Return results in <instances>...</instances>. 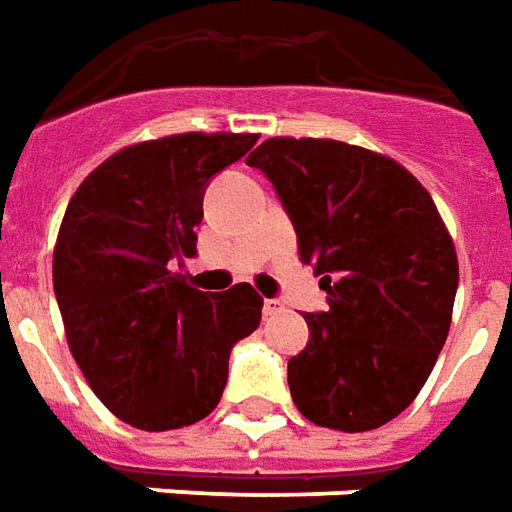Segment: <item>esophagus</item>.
Returning <instances> with one entry per match:
<instances>
[{"instance_id":"1","label":"esophagus","mask_w":512,"mask_h":512,"mask_svg":"<svg viewBox=\"0 0 512 512\" xmlns=\"http://www.w3.org/2000/svg\"><path fill=\"white\" fill-rule=\"evenodd\" d=\"M278 312H281V301L267 298V301H264V315H278Z\"/></svg>"}]
</instances>
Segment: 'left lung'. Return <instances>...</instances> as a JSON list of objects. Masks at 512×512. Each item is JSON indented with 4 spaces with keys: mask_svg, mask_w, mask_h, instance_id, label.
Listing matches in <instances>:
<instances>
[{
    "mask_svg": "<svg viewBox=\"0 0 512 512\" xmlns=\"http://www.w3.org/2000/svg\"><path fill=\"white\" fill-rule=\"evenodd\" d=\"M248 164L276 186L329 301L287 365L295 407L340 432L393 421L438 362L460 281L435 200L398 161L334 139L276 136Z\"/></svg>",
    "mask_w": 512,
    "mask_h": 512,
    "instance_id": "8db88e82",
    "label": "left lung"
}]
</instances>
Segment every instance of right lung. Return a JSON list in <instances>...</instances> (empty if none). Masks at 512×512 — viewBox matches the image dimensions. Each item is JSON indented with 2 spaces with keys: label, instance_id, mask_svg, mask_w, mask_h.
Here are the masks:
<instances>
[{
  "label": "right lung",
  "instance_id": "right-lung-1",
  "mask_svg": "<svg viewBox=\"0 0 512 512\" xmlns=\"http://www.w3.org/2000/svg\"><path fill=\"white\" fill-rule=\"evenodd\" d=\"M256 133H175L130 144L77 186L52 284L74 362L116 418L144 432L197 424L220 404L228 357L259 329L262 295L189 287L206 183Z\"/></svg>",
  "mask_w": 512,
  "mask_h": 512
}]
</instances>
